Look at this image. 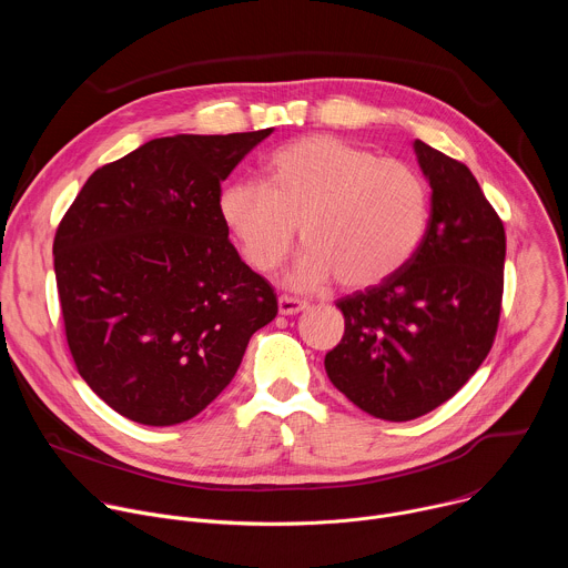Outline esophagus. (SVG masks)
Listing matches in <instances>:
<instances>
[{
	"mask_svg": "<svg viewBox=\"0 0 568 568\" xmlns=\"http://www.w3.org/2000/svg\"><path fill=\"white\" fill-rule=\"evenodd\" d=\"M307 303L303 298H296V296H290V294H281L278 296V312L281 314H298L301 310H305Z\"/></svg>",
	"mask_w": 568,
	"mask_h": 568,
	"instance_id": "1",
	"label": "esophagus"
}]
</instances>
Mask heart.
I'll use <instances>...</instances> for the list:
<instances>
[{"mask_svg": "<svg viewBox=\"0 0 568 568\" xmlns=\"http://www.w3.org/2000/svg\"><path fill=\"white\" fill-rule=\"evenodd\" d=\"M265 173L267 184H226L220 217L256 272H272L290 256L301 224L307 247L290 274L294 287L335 276L346 287L382 283L412 261L429 229L432 191L423 173L339 136L281 145Z\"/></svg>", "mask_w": 568, "mask_h": 568, "instance_id": "1", "label": "heart"}]
</instances>
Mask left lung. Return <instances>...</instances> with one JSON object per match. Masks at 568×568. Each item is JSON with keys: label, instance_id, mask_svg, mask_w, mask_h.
I'll list each match as a JSON object with an SVG mask.
<instances>
[{"label": "left lung", "instance_id": "8db88e82", "mask_svg": "<svg viewBox=\"0 0 568 568\" xmlns=\"http://www.w3.org/2000/svg\"><path fill=\"white\" fill-rule=\"evenodd\" d=\"M432 186L423 245L393 276L337 301L346 331L331 382L375 418L407 423L452 395L488 357L501 316L506 231L460 161L416 139Z\"/></svg>", "mask_w": 568, "mask_h": 568}]
</instances>
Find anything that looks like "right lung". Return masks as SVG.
Returning a JSON list of instances; mask_svg holds the SVG:
<instances>
[{
    "mask_svg": "<svg viewBox=\"0 0 568 568\" xmlns=\"http://www.w3.org/2000/svg\"><path fill=\"white\" fill-rule=\"evenodd\" d=\"M272 132L152 139L94 171L60 220L69 353L128 420L197 416L276 316L272 285L240 261L217 209L222 182Z\"/></svg>",
    "mask_w": 568,
    "mask_h": 568,
    "instance_id": "obj_1",
    "label": "right lung"
}]
</instances>
